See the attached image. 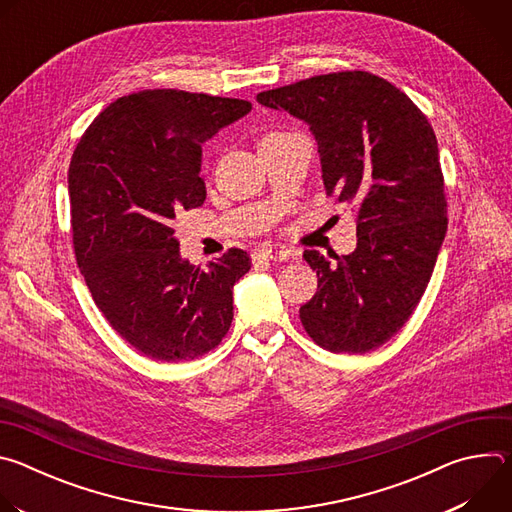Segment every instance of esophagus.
Wrapping results in <instances>:
<instances>
[{"label":"esophagus","instance_id":"34e87169","mask_svg":"<svg viewBox=\"0 0 512 512\" xmlns=\"http://www.w3.org/2000/svg\"><path fill=\"white\" fill-rule=\"evenodd\" d=\"M255 259H271V261H285L289 259V251L281 247H261L255 251Z\"/></svg>","mask_w":512,"mask_h":512}]
</instances>
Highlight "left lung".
Returning a JSON list of instances; mask_svg holds the SVG:
<instances>
[{"instance_id": "8db88e82", "label": "left lung", "mask_w": 512, "mask_h": 512, "mask_svg": "<svg viewBox=\"0 0 512 512\" xmlns=\"http://www.w3.org/2000/svg\"><path fill=\"white\" fill-rule=\"evenodd\" d=\"M257 101L310 125L326 194L356 212V249L336 267L304 251L318 291L300 320L330 352L375 350L417 308L448 231L435 133L403 91L364 70L263 91Z\"/></svg>"}]
</instances>
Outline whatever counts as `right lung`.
<instances>
[{
  "label": "right lung",
  "mask_w": 512,
  "mask_h": 512,
  "mask_svg": "<svg viewBox=\"0 0 512 512\" xmlns=\"http://www.w3.org/2000/svg\"><path fill=\"white\" fill-rule=\"evenodd\" d=\"M251 111L243 99L176 89L113 101L68 168L72 245L97 308L152 360H192L233 322V285L251 269L229 249L206 269L180 257L174 218L204 204L202 143Z\"/></svg>",
  "instance_id": "1"
}]
</instances>
